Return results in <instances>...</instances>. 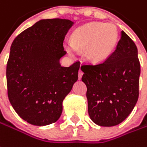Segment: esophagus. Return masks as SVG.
Masks as SVG:
<instances>
[{"label": "esophagus", "instance_id": "34e87169", "mask_svg": "<svg viewBox=\"0 0 147 147\" xmlns=\"http://www.w3.org/2000/svg\"><path fill=\"white\" fill-rule=\"evenodd\" d=\"M82 75H83V71H82L81 70V68H80V70H79V72H78V77H79V79H81V78H82Z\"/></svg>", "mask_w": 147, "mask_h": 147}]
</instances>
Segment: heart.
<instances>
[{
    "label": "heart",
    "mask_w": 147,
    "mask_h": 147,
    "mask_svg": "<svg viewBox=\"0 0 147 147\" xmlns=\"http://www.w3.org/2000/svg\"><path fill=\"white\" fill-rule=\"evenodd\" d=\"M119 38L116 27L110 23L90 22L76 28L71 37V45L65 49L70 55L74 51L87 50V58L98 62L107 59L113 51Z\"/></svg>",
    "instance_id": "heart-1"
}]
</instances>
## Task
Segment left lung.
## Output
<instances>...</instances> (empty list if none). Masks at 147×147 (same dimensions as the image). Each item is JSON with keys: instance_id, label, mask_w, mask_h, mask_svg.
Instances as JSON below:
<instances>
[{"instance_id": "obj_1", "label": "left lung", "mask_w": 147, "mask_h": 147, "mask_svg": "<svg viewBox=\"0 0 147 147\" xmlns=\"http://www.w3.org/2000/svg\"><path fill=\"white\" fill-rule=\"evenodd\" d=\"M81 69L91 119L100 126L123 122L139 97L140 65L133 40L122 31L116 49L107 60L97 65H82Z\"/></svg>"}]
</instances>
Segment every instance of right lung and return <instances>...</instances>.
<instances>
[{
    "mask_svg": "<svg viewBox=\"0 0 147 147\" xmlns=\"http://www.w3.org/2000/svg\"><path fill=\"white\" fill-rule=\"evenodd\" d=\"M68 19H43L13 40L7 65L8 98L28 123L43 126L56 122L62 102L78 79L80 62L61 66Z\"/></svg>",
    "mask_w": 147,
    "mask_h": 147,
    "instance_id": "obj_1",
    "label": "right lung"
}]
</instances>
